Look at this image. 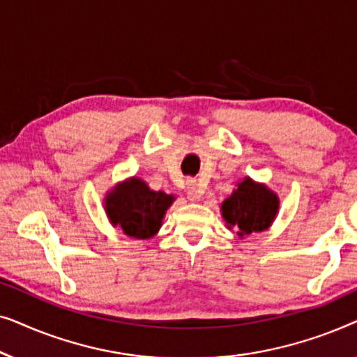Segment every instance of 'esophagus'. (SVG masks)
<instances>
[{
  "label": "esophagus",
  "mask_w": 357,
  "mask_h": 357,
  "mask_svg": "<svg viewBox=\"0 0 357 357\" xmlns=\"http://www.w3.org/2000/svg\"><path fill=\"white\" fill-rule=\"evenodd\" d=\"M187 190L190 198H192L193 202H199V198H202V195L204 193V187L199 182H197V180H188Z\"/></svg>",
  "instance_id": "esophagus-1"
}]
</instances>
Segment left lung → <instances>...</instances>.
I'll return each mask as SVG.
<instances>
[{
	"instance_id": "left-lung-1",
	"label": "left lung",
	"mask_w": 357,
	"mask_h": 357,
	"mask_svg": "<svg viewBox=\"0 0 357 357\" xmlns=\"http://www.w3.org/2000/svg\"><path fill=\"white\" fill-rule=\"evenodd\" d=\"M280 213V197L265 183L252 177L238 180L231 197L221 203V216L229 231H236L238 238L268 231Z\"/></svg>"
}]
</instances>
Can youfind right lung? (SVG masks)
I'll return each instance as SVG.
<instances>
[{
  "instance_id": "obj_1",
  "label": "right lung",
  "mask_w": 357,
  "mask_h": 357,
  "mask_svg": "<svg viewBox=\"0 0 357 357\" xmlns=\"http://www.w3.org/2000/svg\"><path fill=\"white\" fill-rule=\"evenodd\" d=\"M174 202V195L154 192L144 180L130 177L105 193L104 211L112 226L125 236L146 241L159 232Z\"/></svg>"
}]
</instances>
